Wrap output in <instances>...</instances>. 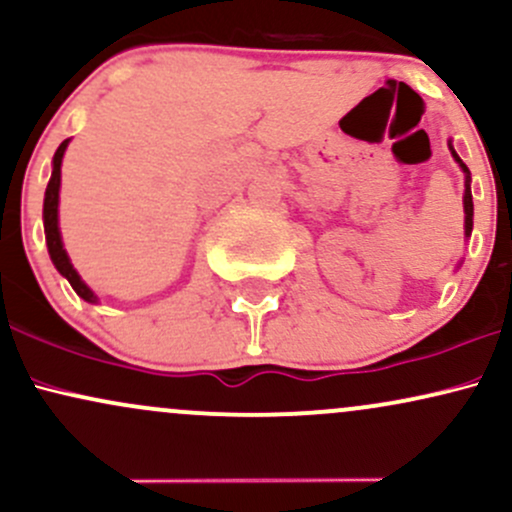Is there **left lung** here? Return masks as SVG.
Returning <instances> with one entry per match:
<instances>
[{
  "label": "left lung",
  "mask_w": 512,
  "mask_h": 512,
  "mask_svg": "<svg viewBox=\"0 0 512 512\" xmlns=\"http://www.w3.org/2000/svg\"><path fill=\"white\" fill-rule=\"evenodd\" d=\"M450 151H452V156H455V161L460 163L462 166V170L464 173H467V190H464V236H472V216H474V204H472V190H469V168L464 166L462 163V158L455 154V149H452L450 146Z\"/></svg>",
  "instance_id": "obj_1"
}]
</instances>
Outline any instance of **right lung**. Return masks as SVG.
Segmentation results:
<instances>
[{"instance_id": "right-lung-1", "label": "right lung", "mask_w": 512, "mask_h": 512, "mask_svg": "<svg viewBox=\"0 0 512 512\" xmlns=\"http://www.w3.org/2000/svg\"><path fill=\"white\" fill-rule=\"evenodd\" d=\"M69 139H64L60 144V149L55 151V158H52V178L48 182V190H45V204H43V221H45V240H48V250L52 262H55L57 272L62 276H67V281L72 284V289L79 293L81 298L88 303H96V296L88 286L81 281V276L76 274V269L69 262L67 252H64L62 238H60V228H57V204H60V175H62V156L64 149H67Z\"/></svg>"}]
</instances>
